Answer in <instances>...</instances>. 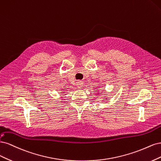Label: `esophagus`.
I'll return each mask as SVG.
<instances>
[{
	"label": "esophagus",
	"mask_w": 161,
	"mask_h": 161,
	"mask_svg": "<svg viewBox=\"0 0 161 161\" xmlns=\"http://www.w3.org/2000/svg\"><path fill=\"white\" fill-rule=\"evenodd\" d=\"M77 87L78 88H81L83 87V83L81 81H77L76 84Z\"/></svg>",
	"instance_id": "obj_1"
}]
</instances>
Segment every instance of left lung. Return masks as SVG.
Returning a JSON list of instances; mask_svg holds the SVG:
<instances>
[{
  "label": "left lung",
  "instance_id": "left-lung-1",
  "mask_svg": "<svg viewBox=\"0 0 161 161\" xmlns=\"http://www.w3.org/2000/svg\"><path fill=\"white\" fill-rule=\"evenodd\" d=\"M97 92H100L99 91H97ZM107 99H109V98H103V100H107Z\"/></svg>",
  "mask_w": 161,
  "mask_h": 161
}]
</instances>
